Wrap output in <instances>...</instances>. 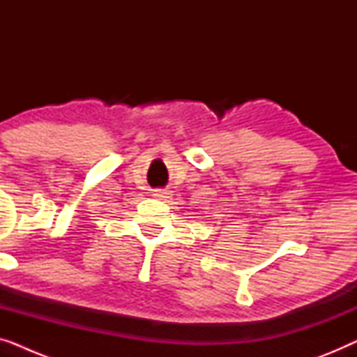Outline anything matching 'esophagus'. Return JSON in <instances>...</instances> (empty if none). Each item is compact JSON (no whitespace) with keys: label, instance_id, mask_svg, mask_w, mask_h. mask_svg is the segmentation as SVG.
I'll return each mask as SVG.
<instances>
[{"label":"esophagus","instance_id":"34e87169","mask_svg":"<svg viewBox=\"0 0 357 357\" xmlns=\"http://www.w3.org/2000/svg\"><path fill=\"white\" fill-rule=\"evenodd\" d=\"M153 197H154V198H158V199H167V198L172 197V190H167V188H162V190H154Z\"/></svg>","mask_w":357,"mask_h":357}]
</instances>
